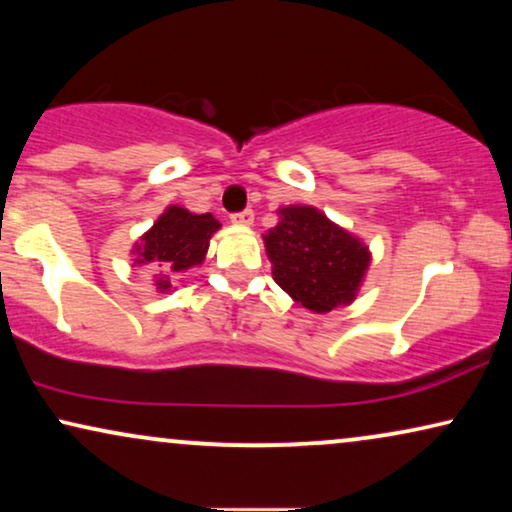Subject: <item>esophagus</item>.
Segmentation results:
<instances>
[{
	"label": "esophagus",
	"instance_id": "esophagus-1",
	"mask_svg": "<svg viewBox=\"0 0 512 512\" xmlns=\"http://www.w3.org/2000/svg\"><path fill=\"white\" fill-rule=\"evenodd\" d=\"M230 221H233L235 226L249 228L251 223H254V212H251V209H244V212H237V214L230 216Z\"/></svg>",
	"mask_w": 512,
	"mask_h": 512
}]
</instances>
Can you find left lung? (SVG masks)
Returning a JSON list of instances; mask_svg holds the SVG:
<instances>
[{"mask_svg":"<svg viewBox=\"0 0 512 512\" xmlns=\"http://www.w3.org/2000/svg\"><path fill=\"white\" fill-rule=\"evenodd\" d=\"M277 216L263 235L272 279L314 314L352 305L373 261L368 244L312 205L282 207Z\"/></svg>","mask_w":512,"mask_h":512,"instance_id":"8db88e82","label":"left lung"}]
</instances>
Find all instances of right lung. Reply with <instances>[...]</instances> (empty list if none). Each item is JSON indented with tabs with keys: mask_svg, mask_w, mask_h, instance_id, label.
<instances>
[{
	"mask_svg": "<svg viewBox=\"0 0 512 512\" xmlns=\"http://www.w3.org/2000/svg\"><path fill=\"white\" fill-rule=\"evenodd\" d=\"M219 228L221 223L212 214H195L181 205H170L132 244L130 256L135 265L160 270L153 275V286L158 293H170L174 291L172 275L205 263L209 240Z\"/></svg>",
	"mask_w": 512,
	"mask_h": 512,
	"instance_id": "1",
	"label": "right lung"
}]
</instances>
